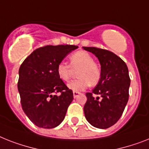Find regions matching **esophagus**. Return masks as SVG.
<instances>
[{"label":"esophagus","mask_w":149,"mask_h":149,"mask_svg":"<svg viewBox=\"0 0 149 149\" xmlns=\"http://www.w3.org/2000/svg\"><path fill=\"white\" fill-rule=\"evenodd\" d=\"M81 94V93H79V92H73V96H74V98H77L78 96Z\"/></svg>","instance_id":"34e87169"}]
</instances>
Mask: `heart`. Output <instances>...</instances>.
<instances>
[{
	"instance_id": "1",
	"label": "heart",
	"mask_w": 149,
	"mask_h": 149,
	"mask_svg": "<svg viewBox=\"0 0 149 149\" xmlns=\"http://www.w3.org/2000/svg\"><path fill=\"white\" fill-rule=\"evenodd\" d=\"M69 59L70 65L61 61L58 64L56 68L58 76L64 81L69 80L72 74V68L78 69L77 72L78 78L68 84V89L72 90V91L80 92L88 88L90 84L94 86L99 82L101 76L100 68L97 64L93 61V58L88 52L84 51L76 52L70 56Z\"/></svg>"
}]
</instances>
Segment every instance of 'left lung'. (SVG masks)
I'll list each match as a JSON object with an SVG mask.
<instances>
[{
    "mask_svg": "<svg viewBox=\"0 0 149 149\" xmlns=\"http://www.w3.org/2000/svg\"><path fill=\"white\" fill-rule=\"evenodd\" d=\"M83 49L97 58L101 72L97 86L91 93L86 94L84 116L94 127L107 129L120 120L127 104L130 86L129 70L126 63L112 52L95 47ZM93 94L99 97L95 98Z\"/></svg>",
    "mask_w": 149,
    "mask_h": 149,
    "instance_id": "1",
    "label": "left lung"
}]
</instances>
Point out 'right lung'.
Here are the masks:
<instances>
[{
    "label": "right lung",
    "instance_id": "obj_1",
    "mask_svg": "<svg viewBox=\"0 0 149 149\" xmlns=\"http://www.w3.org/2000/svg\"><path fill=\"white\" fill-rule=\"evenodd\" d=\"M77 45H46L33 51L19 69L18 91L22 108L33 123L52 129L63 121L73 92L57 74L58 64ZM59 92L60 95L55 93Z\"/></svg>",
    "mask_w": 149,
    "mask_h": 149
}]
</instances>
